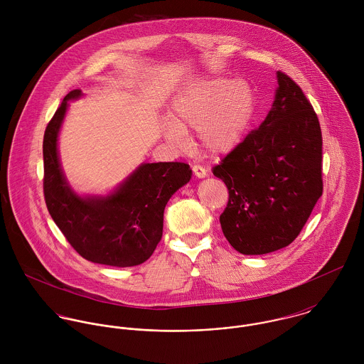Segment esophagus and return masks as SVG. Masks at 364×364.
<instances>
[{
    "label": "esophagus",
    "instance_id": "esophagus-1",
    "mask_svg": "<svg viewBox=\"0 0 364 364\" xmlns=\"http://www.w3.org/2000/svg\"><path fill=\"white\" fill-rule=\"evenodd\" d=\"M192 171H193V175L196 178H206L208 176V171L202 165H193Z\"/></svg>",
    "mask_w": 364,
    "mask_h": 364
}]
</instances>
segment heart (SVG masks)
I'll return each mask as SVG.
<instances>
[{"label":"heart","mask_w":364,"mask_h":364,"mask_svg":"<svg viewBox=\"0 0 364 364\" xmlns=\"http://www.w3.org/2000/svg\"><path fill=\"white\" fill-rule=\"evenodd\" d=\"M255 113L251 85L242 80H206L189 84L172 101L169 120H164V137L182 149L188 130H198L203 151L221 156L235 150L245 139Z\"/></svg>","instance_id":"b5f03b06"}]
</instances>
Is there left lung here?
Wrapping results in <instances>:
<instances>
[{
	"mask_svg": "<svg viewBox=\"0 0 364 364\" xmlns=\"http://www.w3.org/2000/svg\"><path fill=\"white\" fill-rule=\"evenodd\" d=\"M272 109L257 130L213 168L228 189L224 237L244 255L290 245L322 195V134L301 88L277 71Z\"/></svg>",
	"mask_w": 364,
	"mask_h": 364,
	"instance_id": "obj_1",
	"label": "left lung"
}]
</instances>
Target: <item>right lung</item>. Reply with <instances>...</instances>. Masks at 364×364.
<instances>
[{
  "instance_id": "right-lung-1",
  "label": "right lung",
  "mask_w": 364,
  "mask_h": 364,
  "mask_svg": "<svg viewBox=\"0 0 364 364\" xmlns=\"http://www.w3.org/2000/svg\"><path fill=\"white\" fill-rule=\"evenodd\" d=\"M81 90L68 92L43 139L46 206L71 247L94 263L127 267L149 259L161 241L164 208L171 196L191 181L185 162L141 164L112 193L80 196L61 169L57 141L68 107Z\"/></svg>"
}]
</instances>
